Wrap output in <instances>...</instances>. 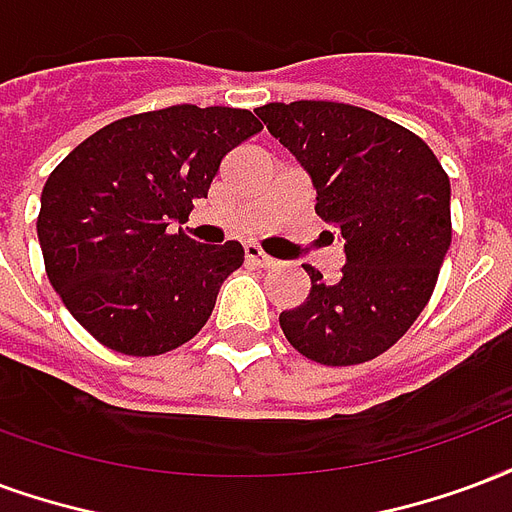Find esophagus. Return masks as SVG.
I'll return each mask as SVG.
<instances>
[{"mask_svg": "<svg viewBox=\"0 0 512 512\" xmlns=\"http://www.w3.org/2000/svg\"><path fill=\"white\" fill-rule=\"evenodd\" d=\"M244 255H246V260H249V263H255V266L268 268V266H274V263H276L274 257L266 255V252H263V249H260V246H257V244H246L244 246Z\"/></svg>", "mask_w": 512, "mask_h": 512, "instance_id": "1", "label": "esophagus"}]
</instances>
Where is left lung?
<instances>
[{
    "instance_id": "obj_1",
    "label": "left lung",
    "mask_w": 512,
    "mask_h": 512,
    "mask_svg": "<svg viewBox=\"0 0 512 512\" xmlns=\"http://www.w3.org/2000/svg\"><path fill=\"white\" fill-rule=\"evenodd\" d=\"M268 132L317 189V217L344 238L342 276L279 314L287 342L323 366H355L391 350L429 304L453 236L450 179L415 132L358 105L268 102Z\"/></svg>"
}]
</instances>
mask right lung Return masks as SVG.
<instances>
[{"instance_id": "right-lung-1", "label": "right lung", "mask_w": 512, "mask_h": 512, "mask_svg": "<svg viewBox=\"0 0 512 512\" xmlns=\"http://www.w3.org/2000/svg\"><path fill=\"white\" fill-rule=\"evenodd\" d=\"M260 130L244 108L170 105L113 121L56 165L37 217L45 274L97 342L149 358L206 325L244 249L195 244L168 222H184L227 151Z\"/></svg>"}]
</instances>
